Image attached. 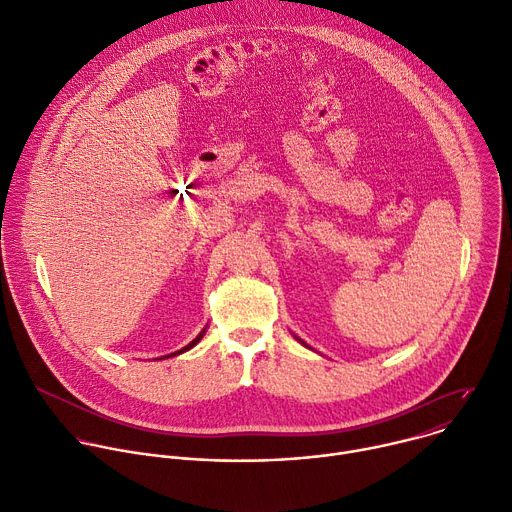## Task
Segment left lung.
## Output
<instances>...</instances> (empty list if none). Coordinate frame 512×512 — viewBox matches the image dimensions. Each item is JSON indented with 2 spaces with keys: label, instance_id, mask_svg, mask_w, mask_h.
Masks as SVG:
<instances>
[{
  "label": "left lung",
  "instance_id": "obj_1",
  "mask_svg": "<svg viewBox=\"0 0 512 512\" xmlns=\"http://www.w3.org/2000/svg\"><path fill=\"white\" fill-rule=\"evenodd\" d=\"M297 339H299V337H297ZM299 342H301V344H303V346H307V344H305V342H303V339H299Z\"/></svg>",
  "mask_w": 512,
  "mask_h": 512
}]
</instances>
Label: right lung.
<instances>
[{
  "instance_id": "add662e5",
  "label": "right lung",
  "mask_w": 512,
  "mask_h": 512,
  "mask_svg": "<svg viewBox=\"0 0 512 512\" xmlns=\"http://www.w3.org/2000/svg\"><path fill=\"white\" fill-rule=\"evenodd\" d=\"M203 335H205V329H203V331H201V333H199V335H197V337L193 339V342H191V344H187V346H185L183 350H179V352H175V354H168V356H179V354H183V352H187V350L195 348V346H197V344L201 342V337H203ZM168 356H166V358H168Z\"/></svg>"
}]
</instances>
